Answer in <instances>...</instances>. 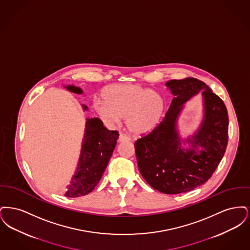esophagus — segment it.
<instances>
[{
    "label": "esophagus",
    "mask_w": 250,
    "mask_h": 250,
    "mask_svg": "<svg viewBox=\"0 0 250 250\" xmlns=\"http://www.w3.org/2000/svg\"><path fill=\"white\" fill-rule=\"evenodd\" d=\"M129 140H130V138H129L128 136H126V135L124 134V133H120L119 139H118V141H119L120 143H122V142H127V141H129Z\"/></svg>",
    "instance_id": "esophagus-1"
}]
</instances>
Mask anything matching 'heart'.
Returning a JSON list of instances; mask_svg holds the SVG:
<instances>
[{
  "label": "heart",
  "instance_id": "b5f03b06",
  "mask_svg": "<svg viewBox=\"0 0 250 250\" xmlns=\"http://www.w3.org/2000/svg\"><path fill=\"white\" fill-rule=\"evenodd\" d=\"M104 98H96L95 110L108 122L125 117L127 129L135 135L155 130L166 111L165 100L154 91L139 84H114L104 91Z\"/></svg>",
  "mask_w": 250,
  "mask_h": 250
}]
</instances>
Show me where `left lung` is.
I'll use <instances>...</instances> for the list:
<instances>
[{
  "mask_svg": "<svg viewBox=\"0 0 250 250\" xmlns=\"http://www.w3.org/2000/svg\"><path fill=\"white\" fill-rule=\"evenodd\" d=\"M174 95L165 117L155 130L135 142L138 167L145 181L165 194L193 190L212 177L228 144L227 107L202 81L194 78L172 80L166 83ZM202 90L205 117L197 134L186 140L192 149L185 150L176 131V120L183 104ZM198 146L203 150L198 153Z\"/></svg>",
  "mask_w": 250,
  "mask_h": 250,
  "instance_id": "left-lung-1",
  "label": "left lung"
}]
</instances>
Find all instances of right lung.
I'll return each mask as SVG.
<instances>
[{
  "label": "right lung",
  "mask_w": 250,
  "mask_h": 250,
  "mask_svg": "<svg viewBox=\"0 0 250 250\" xmlns=\"http://www.w3.org/2000/svg\"><path fill=\"white\" fill-rule=\"evenodd\" d=\"M66 89L75 94L83 93L75 86L68 85ZM83 108L86 110L88 107L83 105ZM118 138V131L107 130L98 118L87 119L79 165L67 187L66 197H81L95 189L107 167Z\"/></svg>",
  "instance_id": "obj_1"
}]
</instances>
